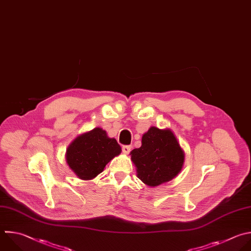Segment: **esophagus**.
<instances>
[{"label":"esophagus","mask_w":251,"mask_h":251,"mask_svg":"<svg viewBox=\"0 0 251 251\" xmlns=\"http://www.w3.org/2000/svg\"><path fill=\"white\" fill-rule=\"evenodd\" d=\"M131 149H132V146H129V145L123 146V147H122V151H123V153H125V154H128V153L130 152Z\"/></svg>","instance_id":"1"}]
</instances>
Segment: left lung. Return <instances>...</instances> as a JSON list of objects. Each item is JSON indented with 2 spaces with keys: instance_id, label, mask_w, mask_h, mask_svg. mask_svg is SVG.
<instances>
[{
  "instance_id": "8db88e82",
  "label": "left lung",
  "mask_w": 251,
  "mask_h": 251,
  "mask_svg": "<svg viewBox=\"0 0 251 251\" xmlns=\"http://www.w3.org/2000/svg\"><path fill=\"white\" fill-rule=\"evenodd\" d=\"M130 154L138 178L151 187L175 178L184 162V151L171 129L151 127L142 137V146Z\"/></svg>"
}]
</instances>
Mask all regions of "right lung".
<instances>
[{
    "label": "right lung",
    "mask_w": 251,
    "mask_h": 251,
    "mask_svg": "<svg viewBox=\"0 0 251 251\" xmlns=\"http://www.w3.org/2000/svg\"><path fill=\"white\" fill-rule=\"evenodd\" d=\"M120 152L117 141L98 127L77 136L70 144L66 160L78 178L90 180L102 173L105 165Z\"/></svg>",
    "instance_id": "1"
}]
</instances>
